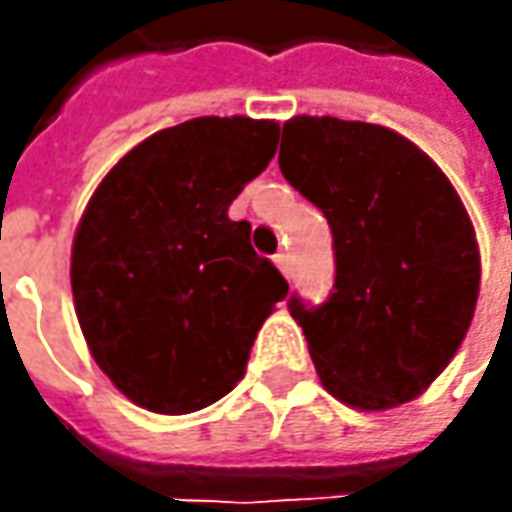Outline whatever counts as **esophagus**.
<instances>
[{"mask_svg":"<svg viewBox=\"0 0 512 512\" xmlns=\"http://www.w3.org/2000/svg\"><path fill=\"white\" fill-rule=\"evenodd\" d=\"M273 262H276V267L285 273V279H290V256H287V253H276V256H273Z\"/></svg>","mask_w":512,"mask_h":512,"instance_id":"esophagus-1","label":"esophagus"}]
</instances>
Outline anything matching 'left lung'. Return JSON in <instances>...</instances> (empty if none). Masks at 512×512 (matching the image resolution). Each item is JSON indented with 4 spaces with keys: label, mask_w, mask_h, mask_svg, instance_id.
I'll use <instances>...</instances> for the list:
<instances>
[{
    "label": "left lung",
    "mask_w": 512,
    "mask_h": 512,
    "mask_svg": "<svg viewBox=\"0 0 512 512\" xmlns=\"http://www.w3.org/2000/svg\"><path fill=\"white\" fill-rule=\"evenodd\" d=\"M279 168L333 230L325 305L293 296L330 396L356 410L413 402L456 356L476 313V230L442 168L396 130L293 116Z\"/></svg>",
    "instance_id": "obj_1"
}]
</instances>
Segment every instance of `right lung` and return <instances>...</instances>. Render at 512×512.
<instances>
[{
	"mask_svg": "<svg viewBox=\"0 0 512 512\" xmlns=\"http://www.w3.org/2000/svg\"><path fill=\"white\" fill-rule=\"evenodd\" d=\"M279 122L199 116L148 136L99 182L70 250L76 319L116 390L150 413L219 402L287 296L230 202L270 165Z\"/></svg>",
	"mask_w": 512,
	"mask_h": 512,
	"instance_id": "add662e5",
	"label": "right lung"
}]
</instances>
